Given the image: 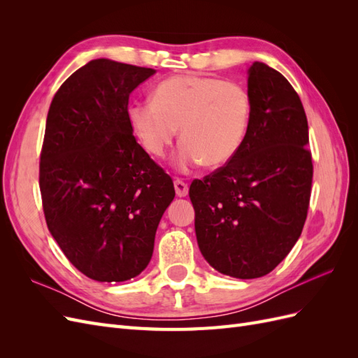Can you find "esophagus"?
Masks as SVG:
<instances>
[{"instance_id": "esophagus-1", "label": "esophagus", "mask_w": 358, "mask_h": 358, "mask_svg": "<svg viewBox=\"0 0 358 358\" xmlns=\"http://www.w3.org/2000/svg\"><path fill=\"white\" fill-rule=\"evenodd\" d=\"M175 189H176V196L178 197H187L189 187H188L187 182H183L180 179H176L175 180Z\"/></svg>"}]
</instances>
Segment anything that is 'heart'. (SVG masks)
<instances>
[{"mask_svg": "<svg viewBox=\"0 0 358 358\" xmlns=\"http://www.w3.org/2000/svg\"><path fill=\"white\" fill-rule=\"evenodd\" d=\"M152 100L136 101L128 109L129 125L150 155L164 157L178 128L183 143L176 157L180 170L201 161L220 167L239 152L252 110L242 85L180 74L159 82Z\"/></svg>", "mask_w": 358, "mask_h": 358, "instance_id": "b5f03b06", "label": "heart"}]
</instances>
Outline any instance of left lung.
<instances>
[{"label":"left lung","instance_id":"left-lung-1","mask_svg":"<svg viewBox=\"0 0 358 358\" xmlns=\"http://www.w3.org/2000/svg\"><path fill=\"white\" fill-rule=\"evenodd\" d=\"M248 94L251 121L239 152L189 187L203 257L239 279L264 276L289 254L306 221L313 176L308 119L291 83L254 62Z\"/></svg>","mask_w":358,"mask_h":358}]
</instances>
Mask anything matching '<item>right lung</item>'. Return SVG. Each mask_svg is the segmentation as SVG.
I'll return each mask as SVG.
<instances>
[{
  "label": "right lung",
  "instance_id": "obj_1",
  "mask_svg": "<svg viewBox=\"0 0 358 358\" xmlns=\"http://www.w3.org/2000/svg\"><path fill=\"white\" fill-rule=\"evenodd\" d=\"M154 73L94 59L59 86L48 112L38 175L48 229L69 262L99 282L143 272L175 199L171 178L128 121L129 94Z\"/></svg>",
  "mask_w": 358,
  "mask_h": 358
}]
</instances>
